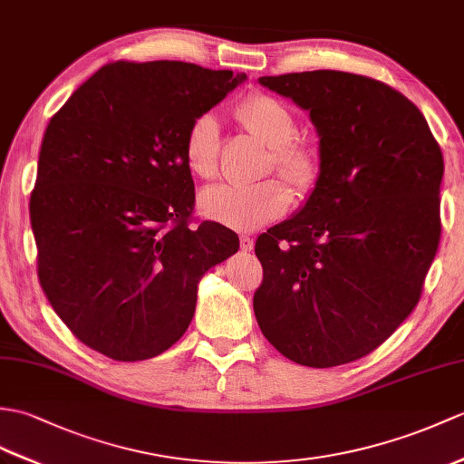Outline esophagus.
<instances>
[{
	"label": "esophagus",
	"mask_w": 464,
	"mask_h": 464,
	"mask_svg": "<svg viewBox=\"0 0 464 464\" xmlns=\"http://www.w3.org/2000/svg\"><path fill=\"white\" fill-rule=\"evenodd\" d=\"M253 246H255V243H253L251 237H245V235H243V237H241V251L251 253Z\"/></svg>",
	"instance_id": "esophagus-1"
}]
</instances>
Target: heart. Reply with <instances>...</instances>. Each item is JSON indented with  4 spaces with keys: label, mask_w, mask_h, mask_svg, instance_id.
<instances>
[{
    "label": "heart",
    "mask_w": 464,
    "mask_h": 464,
    "mask_svg": "<svg viewBox=\"0 0 464 464\" xmlns=\"http://www.w3.org/2000/svg\"><path fill=\"white\" fill-rule=\"evenodd\" d=\"M237 116L249 130L273 148V161L278 174L300 191L314 186L320 161L312 148L293 142L298 124L286 106L268 94H253L237 109ZM183 158L193 176L209 179L218 171L219 121L213 112H203L191 121ZM293 203V191L281 179L258 183H218L201 191L199 209L208 219L231 229L251 231L286 213Z\"/></svg>",
    "instance_id": "1"
}]
</instances>
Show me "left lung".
<instances>
[{"instance_id":"8db88e82","label":"left lung","mask_w":464,"mask_h":464,"mask_svg":"<svg viewBox=\"0 0 464 464\" xmlns=\"http://www.w3.org/2000/svg\"><path fill=\"white\" fill-rule=\"evenodd\" d=\"M258 82L308 112L320 160L304 206L256 239L258 328L300 365L350 363L421 296L440 237L443 154L421 111L380 81L308 71Z\"/></svg>"}]
</instances>
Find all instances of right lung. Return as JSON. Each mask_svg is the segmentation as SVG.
<instances>
[{"label": "right lung", "instance_id": "add662e5", "mask_svg": "<svg viewBox=\"0 0 464 464\" xmlns=\"http://www.w3.org/2000/svg\"><path fill=\"white\" fill-rule=\"evenodd\" d=\"M246 74L181 61H118L51 118L31 193L39 281L86 346L118 362L166 352L196 312L198 285L239 251L219 223L188 227L183 140Z\"/></svg>", "mask_w": 464, "mask_h": 464}]
</instances>
